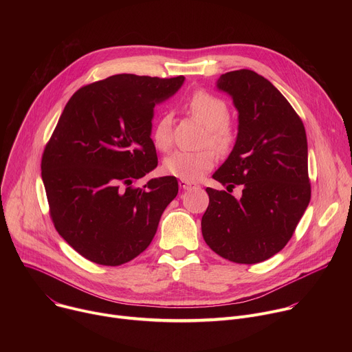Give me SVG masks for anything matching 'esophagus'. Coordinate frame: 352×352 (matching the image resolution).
Here are the masks:
<instances>
[{"label": "esophagus", "instance_id": "esophagus-1", "mask_svg": "<svg viewBox=\"0 0 352 352\" xmlns=\"http://www.w3.org/2000/svg\"><path fill=\"white\" fill-rule=\"evenodd\" d=\"M178 185H179V188L181 189H184V190H188V189H190V188H193V182H189V181H184V179H181L179 182H178Z\"/></svg>", "mask_w": 352, "mask_h": 352}]
</instances>
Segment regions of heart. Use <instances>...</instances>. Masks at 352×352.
Instances as JSON below:
<instances>
[{
	"mask_svg": "<svg viewBox=\"0 0 352 352\" xmlns=\"http://www.w3.org/2000/svg\"><path fill=\"white\" fill-rule=\"evenodd\" d=\"M189 114L208 128L205 139L206 144H212L219 152H227L235 139V132L228 122L230 110L223 98L199 90L195 91L186 103ZM152 142L160 152H167L173 146V120L168 114L157 118L152 129ZM217 162V155L213 148H205L200 152H186L177 150L163 163L166 174L184 181H197L209 173Z\"/></svg>",
	"mask_w": 352,
	"mask_h": 352,
	"instance_id": "1",
	"label": "heart"
}]
</instances>
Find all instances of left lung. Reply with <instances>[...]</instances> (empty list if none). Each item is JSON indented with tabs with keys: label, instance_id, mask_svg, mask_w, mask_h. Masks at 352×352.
Instances as JSON below:
<instances>
[{
	"label": "left lung",
	"instance_id": "obj_1",
	"mask_svg": "<svg viewBox=\"0 0 352 352\" xmlns=\"http://www.w3.org/2000/svg\"><path fill=\"white\" fill-rule=\"evenodd\" d=\"M217 87L238 110L232 152L208 188L202 234L212 250L235 263L263 262L287 245L311 200L308 142L302 120L288 100L250 69L223 74ZM243 196L230 193L236 185Z\"/></svg>",
	"mask_w": 352,
	"mask_h": 352
}]
</instances>
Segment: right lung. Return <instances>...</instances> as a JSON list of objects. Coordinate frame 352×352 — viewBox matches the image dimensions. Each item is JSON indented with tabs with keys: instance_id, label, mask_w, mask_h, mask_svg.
Returning a JSON list of instances; mask_svg holds the SVG:
<instances>
[{
	"instance_id": "right-lung-1",
	"label": "right lung",
	"mask_w": 352,
	"mask_h": 352,
	"mask_svg": "<svg viewBox=\"0 0 352 352\" xmlns=\"http://www.w3.org/2000/svg\"><path fill=\"white\" fill-rule=\"evenodd\" d=\"M184 79L113 75L67 103L44 147L41 178L56 230L87 261L120 266L136 258L177 196L175 177L132 184L157 167L153 110Z\"/></svg>"
}]
</instances>
